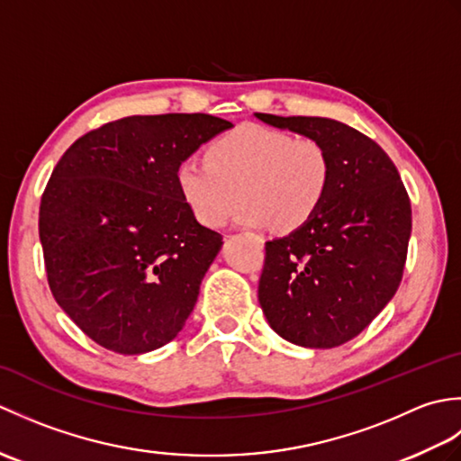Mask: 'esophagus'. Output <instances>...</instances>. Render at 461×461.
Here are the masks:
<instances>
[{
    "mask_svg": "<svg viewBox=\"0 0 461 461\" xmlns=\"http://www.w3.org/2000/svg\"><path fill=\"white\" fill-rule=\"evenodd\" d=\"M256 241L259 243V246H263V238L261 236H256Z\"/></svg>",
    "mask_w": 461,
    "mask_h": 461,
    "instance_id": "esophagus-1",
    "label": "esophagus"
}]
</instances>
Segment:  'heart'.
Masks as SVG:
<instances>
[{"mask_svg":"<svg viewBox=\"0 0 461 461\" xmlns=\"http://www.w3.org/2000/svg\"><path fill=\"white\" fill-rule=\"evenodd\" d=\"M330 176L329 152L321 142L248 122L218 136L208 158H184L176 184L195 220L208 228L228 221L243 195L241 223H276L295 231L322 208Z\"/></svg>","mask_w":461,"mask_h":461,"instance_id":"obj_1","label":"heart"}]
</instances>
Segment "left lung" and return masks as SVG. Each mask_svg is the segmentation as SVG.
Segmentation results:
<instances>
[{
    "label": "left lung",
    "instance_id": "8db88e82",
    "mask_svg": "<svg viewBox=\"0 0 461 461\" xmlns=\"http://www.w3.org/2000/svg\"><path fill=\"white\" fill-rule=\"evenodd\" d=\"M256 116L321 142L332 168L315 218L266 243L259 305L271 329L293 345H345L402 281L412 231L408 192L388 154L348 124L322 116Z\"/></svg>",
    "mask_w": 461,
    "mask_h": 461
}]
</instances>
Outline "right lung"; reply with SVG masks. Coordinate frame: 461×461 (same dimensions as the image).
<instances>
[{"instance_id": "obj_1", "label": "right lung", "mask_w": 461, "mask_h": 461, "mask_svg": "<svg viewBox=\"0 0 461 461\" xmlns=\"http://www.w3.org/2000/svg\"><path fill=\"white\" fill-rule=\"evenodd\" d=\"M231 126L202 113L126 116L57 162L39 205L47 281L96 345L144 355L184 329L223 241L195 220L176 168Z\"/></svg>"}]
</instances>
